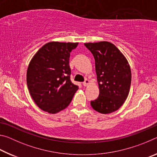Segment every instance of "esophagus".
<instances>
[{"instance_id": "1", "label": "esophagus", "mask_w": 157, "mask_h": 157, "mask_svg": "<svg viewBox=\"0 0 157 157\" xmlns=\"http://www.w3.org/2000/svg\"><path fill=\"white\" fill-rule=\"evenodd\" d=\"M89 83H90V82H89V79H85V80H84V82H83V83H82V84H83V86H87V85H89Z\"/></svg>"}]
</instances>
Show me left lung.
<instances>
[{
  "label": "left lung",
  "instance_id": "obj_1",
  "mask_svg": "<svg viewBox=\"0 0 157 157\" xmlns=\"http://www.w3.org/2000/svg\"><path fill=\"white\" fill-rule=\"evenodd\" d=\"M93 54L99 86V96L91 101L94 110L110 113L118 110L128 96L132 73L128 62L115 45L107 41L87 43Z\"/></svg>",
  "mask_w": 157,
  "mask_h": 157
}]
</instances>
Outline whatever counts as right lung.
Masks as SVG:
<instances>
[{
  "instance_id": "1",
  "label": "right lung",
  "mask_w": 157,
  "mask_h": 157,
  "mask_svg": "<svg viewBox=\"0 0 157 157\" xmlns=\"http://www.w3.org/2000/svg\"><path fill=\"white\" fill-rule=\"evenodd\" d=\"M78 43L49 42L34 55L27 71V85L34 102L56 113L70 104L79 89L71 81L70 52Z\"/></svg>"
}]
</instances>
